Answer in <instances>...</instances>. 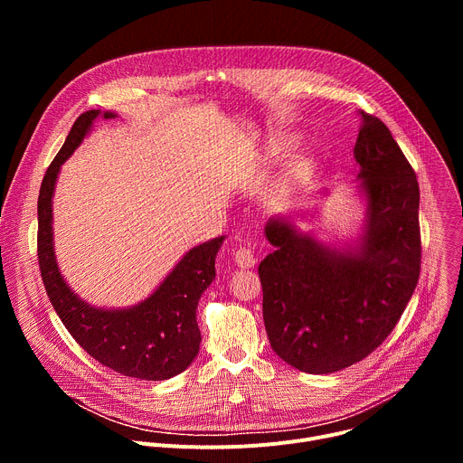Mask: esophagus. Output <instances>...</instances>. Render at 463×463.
Listing matches in <instances>:
<instances>
[{
  "label": "esophagus",
  "instance_id": "esophagus-1",
  "mask_svg": "<svg viewBox=\"0 0 463 463\" xmlns=\"http://www.w3.org/2000/svg\"><path fill=\"white\" fill-rule=\"evenodd\" d=\"M234 260L240 268H252L256 263V258H254V249L252 245L247 241V245H240L236 250H234Z\"/></svg>",
  "mask_w": 463,
  "mask_h": 463
}]
</instances>
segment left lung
Instances as JSON below:
<instances>
[{"instance_id":"8db88e82","label":"left lung","mask_w":463,"mask_h":463,"mask_svg":"<svg viewBox=\"0 0 463 463\" xmlns=\"http://www.w3.org/2000/svg\"><path fill=\"white\" fill-rule=\"evenodd\" d=\"M354 148L368 200L357 252H339L271 220L277 247L261 260L263 322L271 348L307 373H332L368 357L400 322L420 279V184L381 118L361 111Z\"/></svg>"}]
</instances>
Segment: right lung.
Listing matches in <instances>:
<instances>
[{"instance_id":"1","label":"right lung","mask_w":463,"mask_h":463,"mask_svg":"<svg viewBox=\"0 0 463 463\" xmlns=\"http://www.w3.org/2000/svg\"><path fill=\"white\" fill-rule=\"evenodd\" d=\"M99 109L82 113L49 165L38 195V263L47 297L71 337L100 364L128 377L163 381L181 373L200 352L195 309L216 277L223 236L190 249L156 293L129 309H95L63 282L52 252L51 200L61 163L82 143ZM115 117L104 113V118Z\"/></svg>"}]
</instances>
